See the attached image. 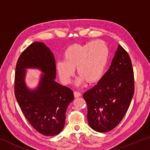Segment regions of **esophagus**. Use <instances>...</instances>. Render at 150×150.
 <instances>
[{"mask_svg":"<svg viewBox=\"0 0 150 150\" xmlns=\"http://www.w3.org/2000/svg\"><path fill=\"white\" fill-rule=\"evenodd\" d=\"M81 96V94L80 92H77V91H75L74 92V96L75 97V98H77V97H80Z\"/></svg>","mask_w":150,"mask_h":150,"instance_id":"obj_1","label":"esophagus"}]
</instances>
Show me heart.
Here are the masks:
<instances>
[{
    "label": "heart",
    "mask_w": 150,
    "mask_h": 150,
    "mask_svg": "<svg viewBox=\"0 0 150 150\" xmlns=\"http://www.w3.org/2000/svg\"><path fill=\"white\" fill-rule=\"evenodd\" d=\"M109 56V50L102 40L69 46L63 54L64 60L58 61L56 68L60 79L68 84L77 69V85L86 81L88 83L98 81L104 75Z\"/></svg>",
    "instance_id": "1"
}]
</instances>
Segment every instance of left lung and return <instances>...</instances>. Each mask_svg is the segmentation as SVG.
Instances as JSON below:
<instances>
[{"label":"left lung","mask_w":150,"mask_h":150,"mask_svg":"<svg viewBox=\"0 0 150 150\" xmlns=\"http://www.w3.org/2000/svg\"><path fill=\"white\" fill-rule=\"evenodd\" d=\"M134 90L131 60L119 45L109 70L83 95L88 105L90 127L99 132H109L116 127L130 106Z\"/></svg>","instance_id":"1"}]
</instances>
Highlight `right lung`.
Returning a JSON list of instances; mask_svg holds the SVG:
<instances>
[{
	"label": "right lung",
	"mask_w": 150,
	"mask_h": 150,
	"mask_svg": "<svg viewBox=\"0 0 150 150\" xmlns=\"http://www.w3.org/2000/svg\"><path fill=\"white\" fill-rule=\"evenodd\" d=\"M27 68H37L43 73L35 89H30L25 81ZM56 77L54 54L43 43H32L19 57L15 73V96L33 127L45 136H54L62 131L67 109L74 99L72 90L57 83Z\"/></svg>",
	"instance_id": "right-lung-1"
}]
</instances>
